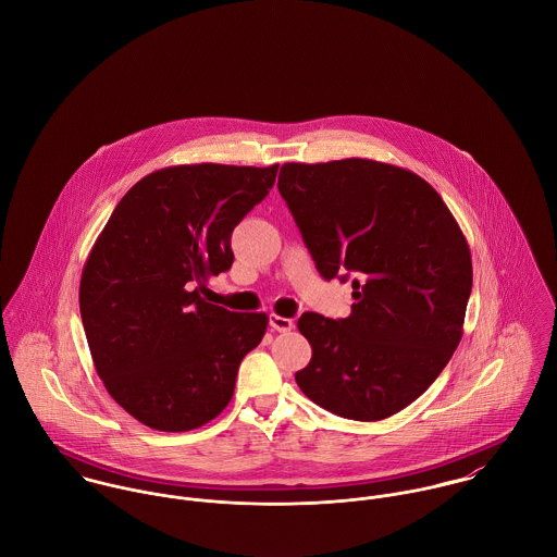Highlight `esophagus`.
I'll return each mask as SVG.
<instances>
[{
  "mask_svg": "<svg viewBox=\"0 0 557 557\" xmlns=\"http://www.w3.org/2000/svg\"><path fill=\"white\" fill-rule=\"evenodd\" d=\"M270 325H272L276 332H289V330L294 327V319L270 315Z\"/></svg>",
  "mask_w": 557,
  "mask_h": 557,
  "instance_id": "1",
  "label": "esophagus"
}]
</instances>
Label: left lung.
Listing matches in <instances>:
<instances>
[{
	"label": "left lung",
	"mask_w": 557,
	"mask_h": 557,
	"mask_svg": "<svg viewBox=\"0 0 557 557\" xmlns=\"http://www.w3.org/2000/svg\"><path fill=\"white\" fill-rule=\"evenodd\" d=\"M278 193L319 274L354 276L349 318L298 319L313 356L296 382L336 416L384 420L437 380L463 336L466 236L429 182L377 160L287 162Z\"/></svg>",
	"instance_id": "left-lung-1"
}]
</instances>
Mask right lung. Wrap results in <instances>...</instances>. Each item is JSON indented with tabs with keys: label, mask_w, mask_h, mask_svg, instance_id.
<instances>
[{
	"label": "right lung",
	"mask_w": 557,
	"mask_h": 557,
	"mask_svg": "<svg viewBox=\"0 0 557 557\" xmlns=\"http://www.w3.org/2000/svg\"><path fill=\"white\" fill-rule=\"evenodd\" d=\"M278 164H177L139 180L115 206L81 274L79 309L107 393L141 424L190 431L234 397L265 313L199 296L234 263L232 234L270 193Z\"/></svg>",
	"instance_id": "add662e5"
}]
</instances>
